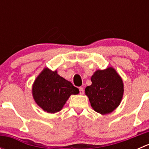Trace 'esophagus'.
<instances>
[{"mask_svg": "<svg viewBox=\"0 0 149 149\" xmlns=\"http://www.w3.org/2000/svg\"><path fill=\"white\" fill-rule=\"evenodd\" d=\"M79 93L80 94H84V90L82 87H79Z\"/></svg>", "mask_w": 149, "mask_h": 149, "instance_id": "1", "label": "esophagus"}]
</instances>
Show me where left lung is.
Segmentation results:
<instances>
[{"label":"left lung","mask_w":149,"mask_h":149,"mask_svg":"<svg viewBox=\"0 0 149 149\" xmlns=\"http://www.w3.org/2000/svg\"><path fill=\"white\" fill-rule=\"evenodd\" d=\"M91 85L85 88L91 107L102 115L111 113L120 105L124 85L120 75L112 67L97 70L91 76Z\"/></svg>","instance_id":"left-lung-1"}]
</instances>
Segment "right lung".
I'll return each mask as SVG.
<instances>
[{
	"instance_id": "right-lung-1",
	"label": "right lung",
	"mask_w": 149,
	"mask_h": 149,
	"mask_svg": "<svg viewBox=\"0 0 149 149\" xmlns=\"http://www.w3.org/2000/svg\"><path fill=\"white\" fill-rule=\"evenodd\" d=\"M79 88L70 81L47 68L43 69L32 86V95L39 107L48 113L62 109L72 94H78Z\"/></svg>"
}]
</instances>
